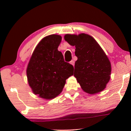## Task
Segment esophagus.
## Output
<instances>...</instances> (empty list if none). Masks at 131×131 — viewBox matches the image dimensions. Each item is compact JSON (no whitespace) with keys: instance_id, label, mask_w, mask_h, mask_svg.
<instances>
[{"instance_id":"esophagus-1","label":"esophagus","mask_w":131,"mask_h":131,"mask_svg":"<svg viewBox=\"0 0 131 131\" xmlns=\"http://www.w3.org/2000/svg\"><path fill=\"white\" fill-rule=\"evenodd\" d=\"M70 64H72V65H74V61H73V60H72V61H71L70 62Z\"/></svg>"}]
</instances>
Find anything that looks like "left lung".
I'll list each match as a JSON object with an SVG mask.
<instances>
[{
    "mask_svg": "<svg viewBox=\"0 0 131 131\" xmlns=\"http://www.w3.org/2000/svg\"><path fill=\"white\" fill-rule=\"evenodd\" d=\"M65 40L75 46L74 76L84 91L94 94L103 91L110 79L111 64L96 41L90 35H66Z\"/></svg>",
    "mask_w": 131,
    "mask_h": 131,
    "instance_id": "8db88e82",
    "label": "left lung"
}]
</instances>
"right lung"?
<instances>
[{
    "label": "right lung",
    "mask_w": 131,
    "mask_h": 131,
    "mask_svg": "<svg viewBox=\"0 0 131 131\" xmlns=\"http://www.w3.org/2000/svg\"><path fill=\"white\" fill-rule=\"evenodd\" d=\"M61 40V36L57 35L42 39L35 48L26 70L33 92L44 99L58 96L66 80L73 74V66L65 62L62 52L58 50Z\"/></svg>",
    "instance_id": "obj_1"
}]
</instances>
